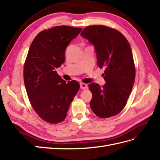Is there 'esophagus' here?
I'll return each mask as SVG.
<instances>
[{"label":"esophagus","instance_id":"obj_1","mask_svg":"<svg viewBox=\"0 0 160 160\" xmlns=\"http://www.w3.org/2000/svg\"><path fill=\"white\" fill-rule=\"evenodd\" d=\"M80 88H82V89H87L88 88V85L87 84L81 82L80 84Z\"/></svg>","mask_w":160,"mask_h":160}]
</instances>
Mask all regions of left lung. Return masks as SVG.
I'll return each instance as SVG.
<instances>
[{
    "label": "left lung",
    "mask_w": 160,
    "mask_h": 160,
    "mask_svg": "<svg viewBox=\"0 0 160 160\" xmlns=\"http://www.w3.org/2000/svg\"><path fill=\"white\" fill-rule=\"evenodd\" d=\"M95 49L97 65L105 68L103 87L88 84L92 94L90 105L100 118L116 116L124 109L135 79L132 52L128 41L119 31L105 26L85 28L80 34Z\"/></svg>",
    "instance_id": "obj_1"
}]
</instances>
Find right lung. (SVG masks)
<instances>
[{"label": "right lung", "instance_id": "1", "mask_svg": "<svg viewBox=\"0 0 160 160\" xmlns=\"http://www.w3.org/2000/svg\"><path fill=\"white\" fill-rule=\"evenodd\" d=\"M80 28L56 26L44 30L30 45L24 64L23 79L34 111L51 124L62 122L80 88L76 80L66 82L55 71L65 61V51Z\"/></svg>", "mask_w": 160, "mask_h": 160}]
</instances>
